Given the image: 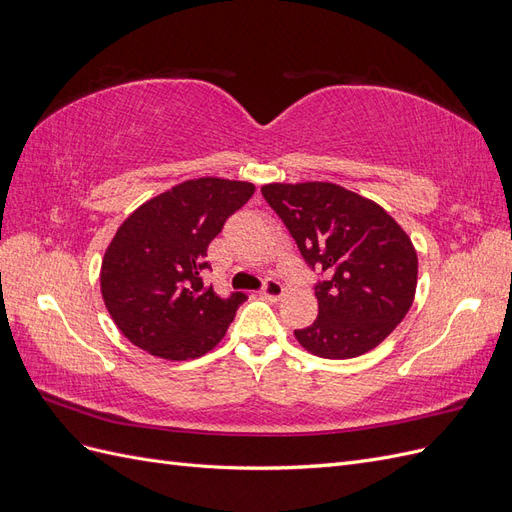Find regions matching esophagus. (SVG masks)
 <instances>
[{
    "mask_svg": "<svg viewBox=\"0 0 512 512\" xmlns=\"http://www.w3.org/2000/svg\"><path fill=\"white\" fill-rule=\"evenodd\" d=\"M284 286L280 284V282H275V280H269L267 284H265V288L260 290V294L265 299H271V301H280L282 297H284Z\"/></svg>",
    "mask_w": 512,
    "mask_h": 512,
    "instance_id": "obj_1",
    "label": "esophagus"
}]
</instances>
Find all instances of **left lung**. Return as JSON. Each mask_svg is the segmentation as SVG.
I'll use <instances>...</instances> for the list:
<instances>
[{"instance_id": "left-lung-1", "label": "left lung", "mask_w": 512, "mask_h": 512, "mask_svg": "<svg viewBox=\"0 0 512 512\" xmlns=\"http://www.w3.org/2000/svg\"><path fill=\"white\" fill-rule=\"evenodd\" d=\"M301 256L324 273L318 318L294 331L322 359H354L382 344L412 307L418 256L408 232L371 198L331 181L267 183Z\"/></svg>"}]
</instances>
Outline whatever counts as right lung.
Instances as JSON below:
<instances>
[{"label": "right lung", "mask_w": 512, "mask_h": 512, "mask_svg": "<svg viewBox=\"0 0 512 512\" xmlns=\"http://www.w3.org/2000/svg\"><path fill=\"white\" fill-rule=\"evenodd\" d=\"M254 192L247 181L188 179L123 220L102 258L100 290L134 346L164 361H188L222 342L245 294L218 297L200 271L228 215Z\"/></svg>", "instance_id": "obj_1"}]
</instances>
